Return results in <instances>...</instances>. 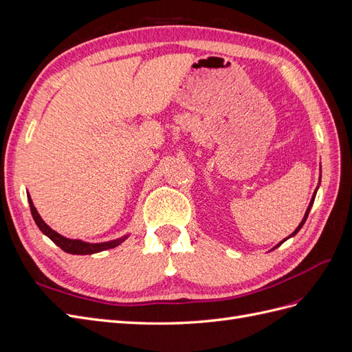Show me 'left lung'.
<instances>
[{"label":"left lung","instance_id":"obj_1","mask_svg":"<svg viewBox=\"0 0 352 352\" xmlns=\"http://www.w3.org/2000/svg\"><path fill=\"white\" fill-rule=\"evenodd\" d=\"M317 188H318V186H317ZM316 192H317V189H316ZM316 192H314V195H313V198H311V201H310V206H308V208H307V211H305V214H304V219H302V220H301V223H300V226H298V228H296V229H295V230H294V232L291 233V235H289V236H287L286 239H289V238H292L294 235H296V233H298V232H300V229H301V228L304 226V223H305V220H307V217H308V212H310V210H311V207H313V202H314V198H316ZM286 239H283V241H282L280 243H278V245H276V247H274V248H278V247H279V245H282V243H283V242H285ZM274 248H273V250H274Z\"/></svg>","mask_w":352,"mask_h":352}]
</instances>
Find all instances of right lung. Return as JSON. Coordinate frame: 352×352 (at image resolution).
<instances>
[{
    "label": "right lung",
    "instance_id": "1",
    "mask_svg": "<svg viewBox=\"0 0 352 352\" xmlns=\"http://www.w3.org/2000/svg\"><path fill=\"white\" fill-rule=\"evenodd\" d=\"M29 199V207H30V212H32V217H34L36 226L39 228V230L47 235L52 242H54L57 247H60L63 251H66L69 254H78V255H87V254H95V252H101L105 250H111L117 245H120L127 236L119 238V239H114V241H109V242H101V243H89V242H83L79 239H69L61 236L60 233H57L56 230H52L47 223L41 219L39 212L36 211L34 202H32L30 197Z\"/></svg>",
    "mask_w": 352,
    "mask_h": 352
}]
</instances>
